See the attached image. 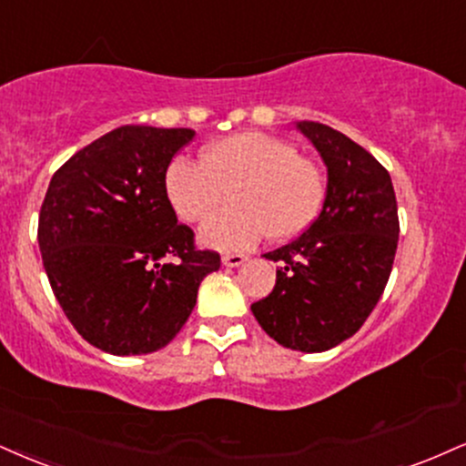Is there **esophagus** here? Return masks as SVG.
<instances>
[{"label": "esophagus", "mask_w": 466, "mask_h": 466, "mask_svg": "<svg viewBox=\"0 0 466 466\" xmlns=\"http://www.w3.org/2000/svg\"><path fill=\"white\" fill-rule=\"evenodd\" d=\"M221 260H223V265H226V267H240L245 260H248V256H243V254H226V256L221 258Z\"/></svg>", "instance_id": "34e87169"}]
</instances>
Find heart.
Returning a JSON list of instances; mask_svg holds the SVG:
<instances>
[{
    "mask_svg": "<svg viewBox=\"0 0 466 466\" xmlns=\"http://www.w3.org/2000/svg\"><path fill=\"white\" fill-rule=\"evenodd\" d=\"M165 195L184 223H198L229 201L201 228V243L240 251L262 234L290 240L312 226L325 201V182L315 162L295 145L262 132H243L201 151V162L176 158L165 171Z\"/></svg>",
    "mask_w": 466,
    "mask_h": 466,
    "instance_id": "1",
    "label": "heart"
}]
</instances>
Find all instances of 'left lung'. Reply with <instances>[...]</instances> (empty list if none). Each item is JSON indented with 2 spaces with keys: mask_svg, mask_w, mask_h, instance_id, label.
Listing matches in <instances>:
<instances>
[{
  "mask_svg": "<svg viewBox=\"0 0 466 466\" xmlns=\"http://www.w3.org/2000/svg\"><path fill=\"white\" fill-rule=\"evenodd\" d=\"M328 167V193L301 237L265 254L276 287L251 304L260 328L299 351L332 350L354 336L382 297L393 268L400 217L389 171L345 134L297 123Z\"/></svg>",
  "mask_w": 466,
  "mask_h": 466,
  "instance_id": "obj_1",
  "label": "left lung"
}]
</instances>
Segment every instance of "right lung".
<instances>
[{"label":"right lung","instance_id":"1","mask_svg":"<svg viewBox=\"0 0 466 466\" xmlns=\"http://www.w3.org/2000/svg\"><path fill=\"white\" fill-rule=\"evenodd\" d=\"M188 127L121 126L54 173L38 248L60 308L84 340L115 356L169 345L221 256L198 249L165 195Z\"/></svg>","mask_w":466,"mask_h":466}]
</instances>
